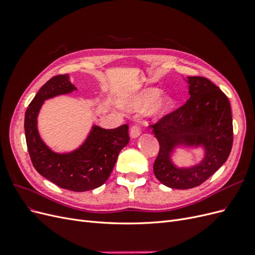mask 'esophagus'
<instances>
[{
    "mask_svg": "<svg viewBox=\"0 0 255 255\" xmlns=\"http://www.w3.org/2000/svg\"><path fill=\"white\" fill-rule=\"evenodd\" d=\"M140 135V128L138 127L137 125H134L130 127V129H129V136L132 138H137L138 136Z\"/></svg>",
    "mask_w": 255,
    "mask_h": 255,
    "instance_id": "obj_1",
    "label": "esophagus"
}]
</instances>
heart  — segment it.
Returning <instances> with one entry per match:
<instances>
[{
  "label": "heart",
  "instance_id": "b5f03b06",
  "mask_svg": "<svg viewBox=\"0 0 255 255\" xmlns=\"http://www.w3.org/2000/svg\"><path fill=\"white\" fill-rule=\"evenodd\" d=\"M161 90L157 88H145L134 96L132 106L136 111L150 109V115L154 118H161L170 114L174 109V101L169 97L160 98Z\"/></svg>",
  "mask_w": 255,
  "mask_h": 255
}]
</instances>
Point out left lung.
Here are the masks:
<instances>
[{
  "label": "left lung",
  "mask_w": 255,
  "mask_h": 255,
  "mask_svg": "<svg viewBox=\"0 0 255 255\" xmlns=\"http://www.w3.org/2000/svg\"><path fill=\"white\" fill-rule=\"evenodd\" d=\"M187 83V102L150 126L159 142L154 174L160 183L175 189H188L205 182L226 163L233 144L228 97L202 76H189ZM179 145L202 146L205 157L195 166L176 167L171 153Z\"/></svg>",
  "instance_id": "1"
}]
</instances>
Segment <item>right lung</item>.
Segmentation results:
<instances>
[{"instance_id":"add662e5","label":"right lung","mask_w":255,"mask_h":255,"mask_svg":"<svg viewBox=\"0 0 255 255\" xmlns=\"http://www.w3.org/2000/svg\"><path fill=\"white\" fill-rule=\"evenodd\" d=\"M76 87L69 74H59L45 83L25 112L27 150L36 170L57 186L72 191H87L109 179L120 151L128 143V127L106 129L94 126L84 143L69 153H56L45 144L37 129V117L45 100L70 94Z\"/></svg>"}]
</instances>
